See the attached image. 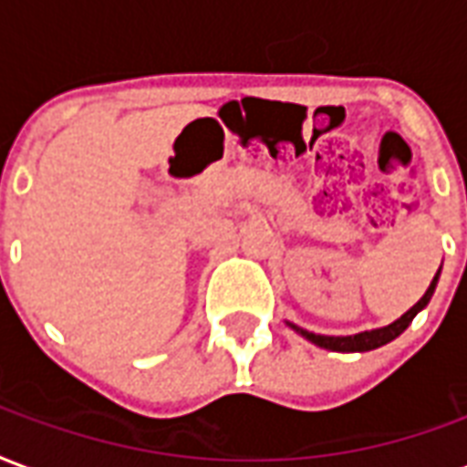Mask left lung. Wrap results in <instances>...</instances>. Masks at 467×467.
<instances>
[{
    "label": "left lung",
    "mask_w": 467,
    "mask_h": 467,
    "mask_svg": "<svg viewBox=\"0 0 467 467\" xmlns=\"http://www.w3.org/2000/svg\"><path fill=\"white\" fill-rule=\"evenodd\" d=\"M438 277H441V269L436 272V277L431 282V286L426 289V295L420 296L413 306H410L409 312L403 314L400 319H396L393 324L389 327H381V329H371V331H361V334H354V337H324V334H314V331H306L302 327H296V324H289L296 334H302L304 339H309L312 344L321 348H329V351H344V354H357V351H371V348H379L383 344H389L393 341L396 337H400L403 331L409 329V324L413 321L423 306L431 302V296L436 292V285H438Z\"/></svg>",
    "instance_id": "1"
}]
</instances>
